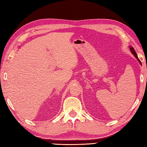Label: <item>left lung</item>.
<instances>
[{
	"label": "left lung",
	"mask_w": 147,
	"mask_h": 147,
	"mask_svg": "<svg viewBox=\"0 0 147 147\" xmlns=\"http://www.w3.org/2000/svg\"><path fill=\"white\" fill-rule=\"evenodd\" d=\"M129 49H130V51H131V52L132 53V55H134V56H135V57L138 60V61L139 62V63L142 65V63H141V62L140 61V60L139 59V58H138V57H137V53H136V52L135 51V50H134V48L133 47H129Z\"/></svg>",
	"instance_id": "1"
}]
</instances>
